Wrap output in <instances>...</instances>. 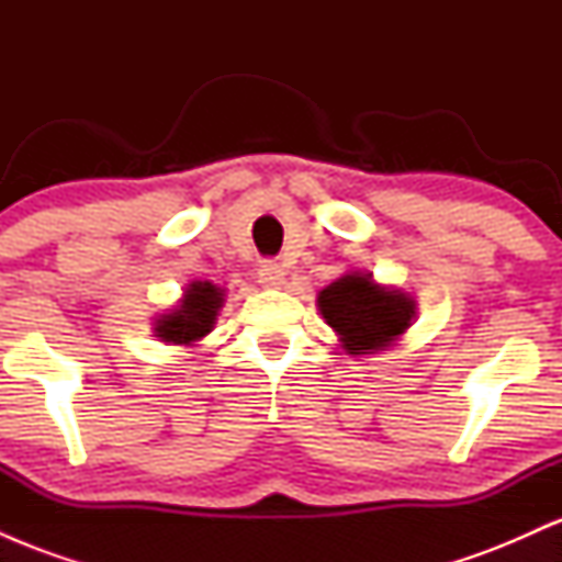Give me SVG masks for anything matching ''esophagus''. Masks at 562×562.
<instances>
[{"instance_id":"obj_1","label":"esophagus","mask_w":562,"mask_h":562,"mask_svg":"<svg viewBox=\"0 0 562 562\" xmlns=\"http://www.w3.org/2000/svg\"><path fill=\"white\" fill-rule=\"evenodd\" d=\"M259 282L269 290H280L285 282V269L277 261H263L259 267Z\"/></svg>"}]
</instances>
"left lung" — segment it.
<instances>
[{
  "label": "left lung",
  "instance_id": "1",
  "mask_svg": "<svg viewBox=\"0 0 562 562\" xmlns=\"http://www.w3.org/2000/svg\"><path fill=\"white\" fill-rule=\"evenodd\" d=\"M317 306L353 357L385 351L415 319L412 295L378 285L362 272H348L319 290Z\"/></svg>",
  "mask_w": 562,
  "mask_h": 562
}]
</instances>
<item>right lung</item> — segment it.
<instances>
[{
	"label": "right lung",
	"mask_w": 562,
	"mask_h": 562,
	"mask_svg": "<svg viewBox=\"0 0 562 562\" xmlns=\"http://www.w3.org/2000/svg\"><path fill=\"white\" fill-rule=\"evenodd\" d=\"M224 306V290L214 282H190L184 295L169 314L156 319V338L173 346H192L205 338L216 325L218 308Z\"/></svg>",
	"instance_id": "1"
}]
</instances>
